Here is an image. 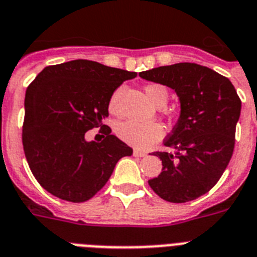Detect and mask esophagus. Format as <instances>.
Masks as SVG:
<instances>
[{"label": "esophagus", "mask_w": 257, "mask_h": 257, "mask_svg": "<svg viewBox=\"0 0 257 257\" xmlns=\"http://www.w3.org/2000/svg\"><path fill=\"white\" fill-rule=\"evenodd\" d=\"M147 154H148L147 152H143V150H139V149L133 150V156H136V157H145Z\"/></svg>", "instance_id": "1"}]
</instances>
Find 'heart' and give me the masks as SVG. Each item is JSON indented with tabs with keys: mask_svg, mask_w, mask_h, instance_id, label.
<instances>
[{
	"mask_svg": "<svg viewBox=\"0 0 257 257\" xmlns=\"http://www.w3.org/2000/svg\"><path fill=\"white\" fill-rule=\"evenodd\" d=\"M145 92L156 107H164L169 100V91L160 83H150L145 85ZM117 101V92H114L109 100V110L113 112ZM117 136L122 141L136 148H148L157 143L165 135V129L158 122H139L126 120L117 125Z\"/></svg>",
	"mask_w": 257,
	"mask_h": 257,
	"instance_id": "obj_1",
	"label": "heart"
}]
</instances>
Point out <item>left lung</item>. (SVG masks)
Wrapping results in <instances>:
<instances>
[{
	"mask_svg": "<svg viewBox=\"0 0 257 257\" xmlns=\"http://www.w3.org/2000/svg\"><path fill=\"white\" fill-rule=\"evenodd\" d=\"M168 85L181 101V116L165 139L174 153L154 152L162 161L160 176L149 179L158 197L185 203L215 186L232 157L241 101L228 79L195 63H177L140 72Z\"/></svg>",
	"mask_w": 257,
	"mask_h": 257,
	"instance_id": "left-lung-1",
	"label": "left lung"
}]
</instances>
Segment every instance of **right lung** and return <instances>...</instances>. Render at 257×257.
<instances>
[{
  "instance_id": "right-lung-1",
  "label": "right lung",
  "mask_w": 257,
  "mask_h": 257,
  "mask_svg": "<svg viewBox=\"0 0 257 257\" xmlns=\"http://www.w3.org/2000/svg\"><path fill=\"white\" fill-rule=\"evenodd\" d=\"M136 72L85 59L47 66L26 89L22 144L39 185L54 197L80 203L108 182L128 145L103 124L117 87ZM100 127L101 143H87L85 132Z\"/></svg>"
}]
</instances>
